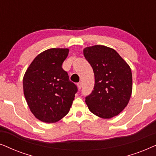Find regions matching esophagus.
I'll list each match as a JSON object with an SVG mask.
<instances>
[{
	"label": "esophagus",
	"instance_id": "34e87169",
	"mask_svg": "<svg viewBox=\"0 0 156 156\" xmlns=\"http://www.w3.org/2000/svg\"><path fill=\"white\" fill-rule=\"evenodd\" d=\"M77 86H78V89H80V88H82V83H81V82L78 83V84H77Z\"/></svg>",
	"mask_w": 156,
	"mask_h": 156
}]
</instances>
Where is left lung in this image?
<instances>
[{"mask_svg": "<svg viewBox=\"0 0 156 156\" xmlns=\"http://www.w3.org/2000/svg\"><path fill=\"white\" fill-rule=\"evenodd\" d=\"M83 54L95 76L94 88L86 97L89 110L103 118L118 115L131 95L130 68L115 50L104 45L86 48Z\"/></svg>", "mask_w": 156, "mask_h": 156, "instance_id": "left-lung-1", "label": "left lung"}]
</instances>
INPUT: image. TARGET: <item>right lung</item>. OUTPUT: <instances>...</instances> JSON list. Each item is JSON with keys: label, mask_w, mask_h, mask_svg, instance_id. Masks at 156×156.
Instances as JSON below:
<instances>
[{"label": "right lung", "mask_w": 156, "mask_h": 156, "mask_svg": "<svg viewBox=\"0 0 156 156\" xmlns=\"http://www.w3.org/2000/svg\"><path fill=\"white\" fill-rule=\"evenodd\" d=\"M67 48H51L37 55L23 77V92L30 111L45 123H55L70 111L78 87L62 68Z\"/></svg>", "instance_id": "add662e5"}]
</instances>
